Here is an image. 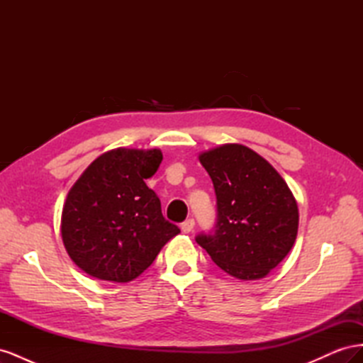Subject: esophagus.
Here are the masks:
<instances>
[{"label": "esophagus", "mask_w": 363, "mask_h": 363, "mask_svg": "<svg viewBox=\"0 0 363 363\" xmlns=\"http://www.w3.org/2000/svg\"><path fill=\"white\" fill-rule=\"evenodd\" d=\"M194 225H195V221L192 218H189V219H186V221H183L182 223V230L184 233H191L192 232V228H194Z\"/></svg>", "instance_id": "esophagus-1"}]
</instances>
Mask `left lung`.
I'll list each match as a JSON object with an SVG mask.
<instances>
[{"instance_id": "obj_1", "label": "left lung", "mask_w": 363, "mask_h": 363, "mask_svg": "<svg viewBox=\"0 0 363 363\" xmlns=\"http://www.w3.org/2000/svg\"><path fill=\"white\" fill-rule=\"evenodd\" d=\"M200 162L215 188L216 223L195 240L230 276L265 277L288 256L298 232V207L286 182L239 144L203 152Z\"/></svg>"}]
</instances>
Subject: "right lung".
<instances>
[{"label":"right lung","instance_id":"obj_1","mask_svg":"<svg viewBox=\"0 0 363 363\" xmlns=\"http://www.w3.org/2000/svg\"><path fill=\"white\" fill-rule=\"evenodd\" d=\"M162 159L160 150L116 148L94 160L71 188L62 212V239L75 265L89 276L133 280L180 233L145 184Z\"/></svg>","mask_w":363,"mask_h":363}]
</instances>
